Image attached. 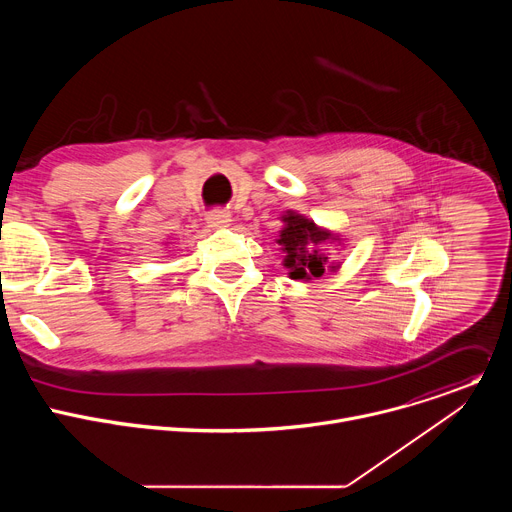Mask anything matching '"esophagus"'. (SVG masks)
Listing matches in <instances>:
<instances>
[{"instance_id": "esophagus-1", "label": "esophagus", "mask_w": 512, "mask_h": 512, "mask_svg": "<svg viewBox=\"0 0 512 512\" xmlns=\"http://www.w3.org/2000/svg\"><path fill=\"white\" fill-rule=\"evenodd\" d=\"M206 223L212 229H227L231 225V214L227 210H212L206 216Z\"/></svg>"}]
</instances>
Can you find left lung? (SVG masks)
Masks as SVG:
<instances>
[{"label": "left lung", "mask_w": 512, "mask_h": 512, "mask_svg": "<svg viewBox=\"0 0 512 512\" xmlns=\"http://www.w3.org/2000/svg\"><path fill=\"white\" fill-rule=\"evenodd\" d=\"M281 221L283 229L279 231L277 245L285 253L283 267L291 279L310 281L322 277L326 271L340 269V263H328V255L322 251L324 245H342L338 233L318 227L296 210H287Z\"/></svg>", "instance_id": "left-lung-1"}]
</instances>
